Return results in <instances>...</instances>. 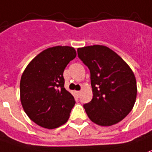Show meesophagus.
<instances>
[{
  "mask_svg": "<svg viewBox=\"0 0 152 152\" xmlns=\"http://www.w3.org/2000/svg\"><path fill=\"white\" fill-rule=\"evenodd\" d=\"M76 94H77V96H80V93H81V91H76Z\"/></svg>",
  "mask_w": 152,
  "mask_h": 152,
  "instance_id": "1",
  "label": "esophagus"
}]
</instances>
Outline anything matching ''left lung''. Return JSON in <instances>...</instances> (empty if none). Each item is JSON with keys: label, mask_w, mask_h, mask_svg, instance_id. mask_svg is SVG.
<instances>
[{"label": "left lung", "mask_w": 152, "mask_h": 152, "mask_svg": "<svg viewBox=\"0 0 152 152\" xmlns=\"http://www.w3.org/2000/svg\"><path fill=\"white\" fill-rule=\"evenodd\" d=\"M77 52L91 72L93 98L84 105L88 117L102 126L117 124L130 113L136 102L137 80L132 70L106 46H84Z\"/></svg>", "instance_id": "left-lung-1"}]
</instances>
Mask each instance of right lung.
I'll use <instances>...</instances> for the list:
<instances>
[{
  "instance_id": "add662e5",
  "label": "right lung",
  "mask_w": 152,
  "mask_h": 152,
  "mask_svg": "<svg viewBox=\"0 0 152 152\" xmlns=\"http://www.w3.org/2000/svg\"><path fill=\"white\" fill-rule=\"evenodd\" d=\"M76 56L75 48H47L33 58L21 75L20 99L28 117L41 127L55 129L69 119L75 100L64 87L63 72Z\"/></svg>"
}]
</instances>
